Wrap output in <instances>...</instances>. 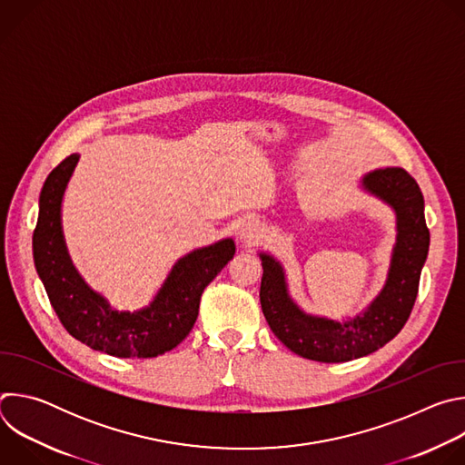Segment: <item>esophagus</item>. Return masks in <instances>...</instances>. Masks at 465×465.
I'll use <instances>...</instances> for the list:
<instances>
[{"mask_svg": "<svg viewBox=\"0 0 465 465\" xmlns=\"http://www.w3.org/2000/svg\"><path fill=\"white\" fill-rule=\"evenodd\" d=\"M262 233H264V226L259 223V221H255V219H248V221H244L241 226H239V230H237V239L242 242V244H255V242H259L261 241V237H262Z\"/></svg>", "mask_w": 465, "mask_h": 465, "instance_id": "obj_1", "label": "esophagus"}]
</instances>
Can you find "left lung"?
I'll return each instance as SVG.
<instances>
[{"instance_id":"8db88e82","label":"left lung","mask_w":465,"mask_h":465,"mask_svg":"<svg viewBox=\"0 0 465 465\" xmlns=\"http://www.w3.org/2000/svg\"><path fill=\"white\" fill-rule=\"evenodd\" d=\"M359 185L393 210L397 232L386 282L359 314L333 320L305 312L289 294L283 264L272 253L259 252L262 314L272 333L309 361L348 362L377 351L403 329L418 296L430 242L420 185L401 167L370 171Z\"/></svg>"}]
</instances>
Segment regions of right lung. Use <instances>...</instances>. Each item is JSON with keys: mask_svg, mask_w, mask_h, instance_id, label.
<instances>
[{"mask_svg": "<svg viewBox=\"0 0 465 465\" xmlns=\"http://www.w3.org/2000/svg\"><path fill=\"white\" fill-rule=\"evenodd\" d=\"M79 154L58 163L44 182L33 233L36 272L68 333L121 359H151L176 348L193 329L204 289L235 253L233 239L191 250L180 257L147 307L119 311L94 291L75 269L62 232V201Z\"/></svg>", "mask_w": 465, "mask_h": 465, "instance_id": "obj_1", "label": "right lung"}]
</instances>
